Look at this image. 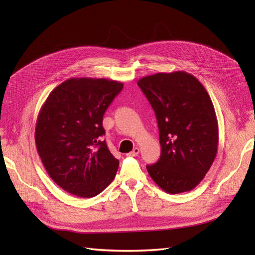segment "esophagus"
Segmentation results:
<instances>
[{
  "instance_id": "1",
  "label": "esophagus",
  "mask_w": 255,
  "mask_h": 255,
  "mask_svg": "<svg viewBox=\"0 0 255 255\" xmlns=\"http://www.w3.org/2000/svg\"><path fill=\"white\" fill-rule=\"evenodd\" d=\"M138 154H139V149H138V148H134L133 151L129 152V153L128 154V156L135 157V156H138Z\"/></svg>"
}]
</instances>
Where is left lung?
Wrapping results in <instances>:
<instances>
[{
	"mask_svg": "<svg viewBox=\"0 0 255 255\" xmlns=\"http://www.w3.org/2000/svg\"><path fill=\"white\" fill-rule=\"evenodd\" d=\"M155 112L160 157L146 166L168 194L194 189L210 170L218 150V121L203 85L185 71L156 73L137 82Z\"/></svg>",
	"mask_w": 255,
	"mask_h": 255,
	"instance_id": "8db88e82",
	"label": "left lung"
}]
</instances>
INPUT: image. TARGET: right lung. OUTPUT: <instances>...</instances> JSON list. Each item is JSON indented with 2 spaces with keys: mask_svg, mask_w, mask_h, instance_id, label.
I'll list each match as a JSON object with an SVG mask.
<instances>
[{
  "mask_svg": "<svg viewBox=\"0 0 255 255\" xmlns=\"http://www.w3.org/2000/svg\"><path fill=\"white\" fill-rule=\"evenodd\" d=\"M123 88L107 79L72 78L53 89L38 115L35 141L51 179L69 194L91 198L113 182L119 160L105 140L103 116Z\"/></svg>",
  "mask_w": 255,
  "mask_h": 255,
  "instance_id": "obj_1",
  "label": "right lung"
}]
</instances>
